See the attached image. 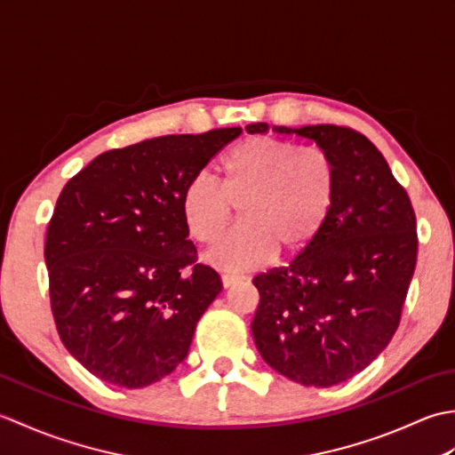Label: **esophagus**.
I'll return each instance as SVG.
<instances>
[{
    "label": "esophagus",
    "instance_id": "1",
    "mask_svg": "<svg viewBox=\"0 0 455 455\" xmlns=\"http://www.w3.org/2000/svg\"><path fill=\"white\" fill-rule=\"evenodd\" d=\"M220 282H222V287H225V289H228V287H233V285H236L238 282H240V277L238 275H222L220 277Z\"/></svg>",
    "mask_w": 455,
    "mask_h": 455
}]
</instances>
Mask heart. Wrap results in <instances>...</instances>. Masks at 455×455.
<instances>
[{"mask_svg":"<svg viewBox=\"0 0 455 455\" xmlns=\"http://www.w3.org/2000/svg\"><path fill=\"white\" fill-rule=\"evenodd\" d=\"M336 196L332 162L269 137L246 139L222 162V181L193 176L180 211L193 240L212 244L241 205L243 225L205 254L222 272H250L272 262L277 250L297 256L311 246L331 215Z\"/></svg>","mask_w":455,"mask_h":455,"instance_id":"1","label":"heart"}]
</instances>
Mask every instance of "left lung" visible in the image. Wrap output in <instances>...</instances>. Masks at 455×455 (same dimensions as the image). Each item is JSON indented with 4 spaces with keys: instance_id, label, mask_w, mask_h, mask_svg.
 Segmentation results:
<instances>
[{
    "instance_id": "obj_1",
    "label": "left lung",
    "mask_w": 455,
    "mask_h": 455,
    "mask_svg": "<svg viewBox=\"0 0 455 455\" xmlns=\"http://www.w3.org/2000/svg\"><path fill=\"white\" fill-rule=\"evenodd\" d=\"M267 129L246 127L252 134ZM274 131L323 150L334 166L336 196L311 246L289 266L254 277V342L287 379L332 387L365 370L399 328L417 266V217L387 160L362 132L338 124Z\"/></svg>"
}]
</instances>
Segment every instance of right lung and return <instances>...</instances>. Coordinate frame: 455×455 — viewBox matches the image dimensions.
<instances>
[{
	"label": "right lung",
	"mask_w": 455,
	"mask_h": 455,
	"mask_svg": "<svg viewBox=\"0 0 455 455\" xmlns=\"http://www.w3.org/2000/svg\"><path fill=\"white\" fill-rule=\"evenodd\" d=\"M240 132L108 150L64 186L44 243L51 308L66 350L101 381L148 387L186 360L222 283L197 262L181 191Z\"/></svg>",
	"instance_id": "right-lung-1"
}]
</instances>
